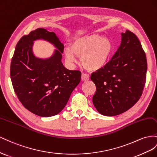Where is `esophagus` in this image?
I'll return each mask as SVG.
<instances>
[{
    "instance_id": "1",
    "label": "esophagus",
    "mask_w": 157,
    "mask_h": 157,
    "mask_svg": "<svg viewBox=\"0 0 157 157\" xmlns=\"http://www.w3.org/2000/svg\"><path fill=\"white\" fill-rule=\"evenodd\" d=\"M82 81H83V82L87 81V80L89 79V75L87 74L82 73Z\"/></svg>"
}]
</instances>
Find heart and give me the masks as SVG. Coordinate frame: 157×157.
Wrapping results in <instances>:
<instances>
[{
  "label": "heart",
  "instance_id": "1",
  "mask_svg": "<svg viewBox=\"0 0 157 157\" xmlns=\"http://www.w3.org/2000/svg\"><path fill=\"white\" fill-rule=\"evenodd\" d=\"M113 46L110 39L98 35H89L74 39L70 48L64 50L66 59L70 62H77L75 55L81 58L82 64L89 70L102 68L108 62Z\"/></svg>",
  "mask_w": 157,
  "mask_h": 157
}]
</instances>
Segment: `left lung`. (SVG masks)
Listing matches in <instances>:
<instances>
[{
	"label": "left lung",
	"mask_w": 157,
	"mask_h": 157,
	"mask_svg": "<svg viewBox=\"0 0 157 157\" xmlns=\"http://www.w3.org/2000/svg\"><path fill=\"white\" fill-rule=\"evenodd\" d=\"M147 70L145 52L140 40L126 30L111 60L91 74L96 86L93 102L98 113L113 116L132 108L143 93Z\"/></svg>",
	"instance_id": "left-lung-1"
}]
</instances>
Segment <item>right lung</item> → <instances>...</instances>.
Here are the masks:
<instances>
[{
    "mask_svg": "<svg viewBox=\"0 0 157 157\" xmlns=\"http://www.w3.org/2000/svg\"><path fill=\"white\" fill-rule=\"evenodd\" d=\"M42 38L57 48L49 59L35 57L33 41ZM64 44L56 34L38 28L17 42L10 64V78L18 99L26 109L42 117L59 114L68 102L71 92L81 81L79 70H69L62 63Z\"/></svg>",
    "mask_w": 157,
    "mask_h": 157,
    "instance_id": "1",
    "label": "right lung"
}]
</instances>
